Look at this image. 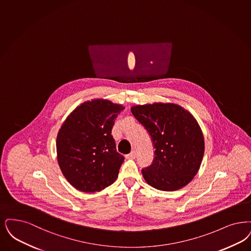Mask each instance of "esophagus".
<instances>
[{
	"instance_id": "1",
	"label": "esophagus",
	"mask_w": 251,
	"mask_h": 251,
	"mask_svg": "<svg viewBox=\"0 0 251 251\" xmlns=\"http://www.w3.org/2000/svg\"><path fill=\"white\" fill-rule=\"evenodd\" d=\"M135 157H136V151H131L130 154L126 155V158H127V159H134Z\"/></svg>"
}]
</instances>
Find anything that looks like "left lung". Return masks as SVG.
<instances>
[{
  "label": "left lung",
  "instance_id": "1",
  "mask_svg": "<svg viewBox=\"0 0 251 251\" xmlns=\"http://www.w3.org/2000/svg\"><path fill=\"white\" fill-rule=\"evenodd\" d=\"M134 118L151 134L155 161L142 171L146 182L159 191L187 186L200 169L204 138L191 112L173 102H154L130 107Z\"/></svg>",
  "mask_w": 251,
  "mask_h": 251
}]
</instances>
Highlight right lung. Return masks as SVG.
Here are the masks:
<instances>
[{
  "mask_svg": "<svg viewBox=\"0 0 251 251\" xmlns=\"http://www.w3.org/2000/svg\"><path fill=\"white\" fill-rule=\"evenodd\" d=\"M124 109L105 99L86 100L71 112L58 131L56 148L60 171L83 192L104 190L117 180L124 157L111 135L114 121Z\"/></svg>",
  "mask_w": 251,
  "mask_h": 251,
  "instance_id": "1",
  "label": "right lung"
}]
</instances>
